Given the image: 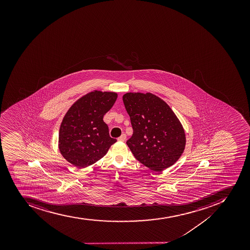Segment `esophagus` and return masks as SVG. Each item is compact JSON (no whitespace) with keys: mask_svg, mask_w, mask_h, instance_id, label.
<instances>
[{"mask_svg":"<svg viewBox=\"0 0 250 250\" xmlns=\"http://www.w3.org/2000/svg\"><path fill=\"white\" fill-rule=\"evenodd\" d=\"M117 140H118L119 142H125V141L126 140V135L122 134L121 137H119L118 138H117Z\"/></svg>","mask_w":250,"mask_h":250,"instance_id":"obj_1","label":"esophagus"}]
</instances>
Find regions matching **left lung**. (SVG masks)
Here are the masks:
<instances>
[{"mask_svg": "<svg viewBox=\"0 0 250 250\" xmlns=\"http://www.w3.org/2000/svg\"><path fill=\"white\" fill-rule=\"evenodd\" d=\"M123 102L133 127L126 144L135 158L151 170L162 171L179 159L186 134L170 107L150 93H127Z\"/></svg>", "mask_w": 250, "mask_h": 250, "instance_id": "left-lung-1", "label": "left lung"}]
</instances>
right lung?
Instances as JSON below:
<instances>
[{"label":"right lung","instance_id":"1","mask_svg":"<svg viewBox=\"0 0 250 250\" xmlns=\"http://www.w3.org/2000/svg\"><path fill=\"white\" fill-rule=\"evenodd\" d=\"M117 94L93 91L69 108L59 130V149L69 163L78 168L91 166L104 157L117 140L112 138L104 121Z\"/></svg>","mask_w":250,"mask_h":250}]
</instances>
